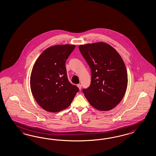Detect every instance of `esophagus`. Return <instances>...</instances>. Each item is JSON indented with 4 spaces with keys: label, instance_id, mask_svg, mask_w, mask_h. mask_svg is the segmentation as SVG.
<instances>
[{
    "label": "esophagus",
    "instance_id": "esophagus-1",
    "mask_svg": "<svg viewBox=\"0 0 156 156\" xmlns=\"http://www.w3.org/2000/svg\"><path fill=\"white\" fill-rule=\"evenodd\" d=\"M77 87H78V88H79V89L80 90H81V88H82V85L81 84H77Z\"/></svg>",
    "mask_w": 156,
    "mask_h": 156
}]
</instances>
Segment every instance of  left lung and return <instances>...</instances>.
I'll return each instance as SVG.
<instances>
[{"label": "left lung", "instance_id": "left-lung-1", "mask_svg": "<svg viewBox=\"0 0 156 156\" xmlns=\"http://www.w3.org/2000/svg\"><path fill=\"white\" fill-rule=\"evenodd\" d=\"M79 48L91 69L90 84L83 89L85 98L99 111L111 110L121 101L127 88L124 61L116 49L105 43L80 45Z\"/></svg>", "mask_w": 156, "mask_h": 156}]
</instances>
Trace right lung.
I'll return each instance as SVG.
<instances>
[{"label":"right lung","instance_id":"1","mask_svg":"<svg viewBox=\"0 0 156 156\" xmlns=\"http://www.w3.org/2000/svg\"><path fill=\"white\" fill-rule=\"evenodd\" d=\"M75 45H57L44 50L32 70L30 86L38 104L47 111L57 112L70 105L79 89L67 76L66 62Z\"/></svg>","mask_w":156,"mask_h":156}]
</instances>
